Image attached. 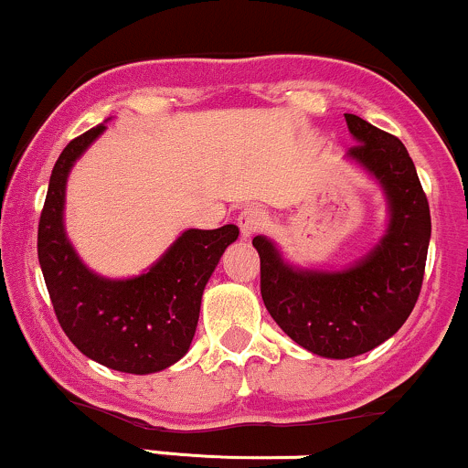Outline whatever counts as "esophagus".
Returning <instances> with one entry per match:
<instances>
[{
  "label": "esophagus",
  "mask_w": 468,
  "mask_h": 468,
  "mask_svg": "<svg viewBox=\"0 0 468 468\" xmlns=\"http://www.w3.org/2000/svg\"><path fill=\"white\" fill-rule=\"evenodd\" d=\"M265 225H268V214H265L263 209L245 207L243 212L239 214V228H240V234H243V239H250V236L261 232Z\"/></svg>",
  "instance_id": "1"
}]
</instances>
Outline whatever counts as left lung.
<instances>
[{
    "instance_id": "8db88e82",
    "label": "left lung",
    "mask_w": 468,
    "mask_h": 468,
    "mask_svg": "<svg viewBox=\"0 0 468 468\" xmlns=\"http://www.w3.org/2000/svg\"><path fill=\"white\" fill-rule=\"evenodd\" d=\"M355 147L346 158L384 189L388 228L364 259L339 272L294 268L276 245L254 236L261 296L290 339L328 359L364 355L390 339L413 313L431 240L429 200L399 138L346 113Z\"/></svg>"
}]
</instances>
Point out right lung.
Masks as SVG:
<instances>
[{
    "label": "right lung",
    "mask_w": 468,
    "mask_h": 468,
    "mask_svg": "<svg viewBox=\"0 0 468 468\" xmlns=\"http://www.w3.org/2000/svg\"><path fill=\"white\" fill-rule=\"evenodd\" d=\"M104 129L78 135L55 163L37 228L39 265L59 325L80 353L120 373H158L189 350L205 285L239 228L185 229L133 279L91 272L64 232V194L75 160Z\"/></svg>",
    "instance_id": "obj_1"
}]
</instances>
